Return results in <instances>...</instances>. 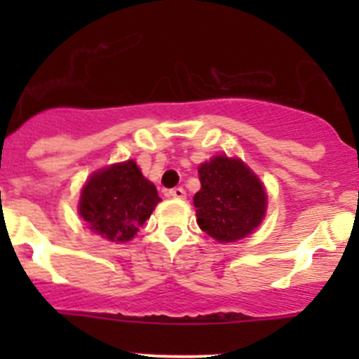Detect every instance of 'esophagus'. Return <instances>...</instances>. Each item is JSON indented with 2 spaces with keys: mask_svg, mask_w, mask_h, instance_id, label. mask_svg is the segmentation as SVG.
Here are the masks:
<instances>
[{
  "mask_svg": "<svg viewBox=\"0 0 359 359\" xmlns=\"http://www.w3.org/2000/svg\"><path fill=\"white\" fill-rule=\"evenodd\" d=\"M166 196L175 198V200H184L186 198V191H184V187H173V189H170L166 193Z\"/></svg>",
  "mask_w": 359,
  "mask_h": 359,
  "instance_id": "esophagus-1",
  "label": "esophagus"
}]
</instances>
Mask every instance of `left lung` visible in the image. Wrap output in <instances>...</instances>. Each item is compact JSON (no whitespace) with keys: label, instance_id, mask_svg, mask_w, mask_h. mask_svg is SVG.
Wrapping results in <instances>:
<instances>
[{"label":"left lung","instance_id":"left-lung-1","mask_svg":"<svg viewBox=\"0 0 359 359\" xmlns=\"http://www.w3.org/2000/svg\"><path fill=\"white\" fill-rule=\"evenodd\" d=\"M201 189L194 194L198 224L220 243L241 240L266 213V191L243 161L215 156L200 166Z\"/></svg>","mask_w":359,"mask_h":359}]
</instances>
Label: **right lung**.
<instances>
[{
  "label": "right lung",
  "instance_id": "add662e5",
  "mask_svg": "<svg viewBox=\"0 0 359 359\" xmlns=\"http://www.w3.org/2000/svg\"><path fill=\"white\" fill-rule=\"evenodd\" d=\"M161 201L154 184L144 179L135 161L93 173L81 191L79 215L88 227L111 241H128Z\"/></svg>",
  "mask_w": 359,
  "mask_h": 359
}]
</instances>
